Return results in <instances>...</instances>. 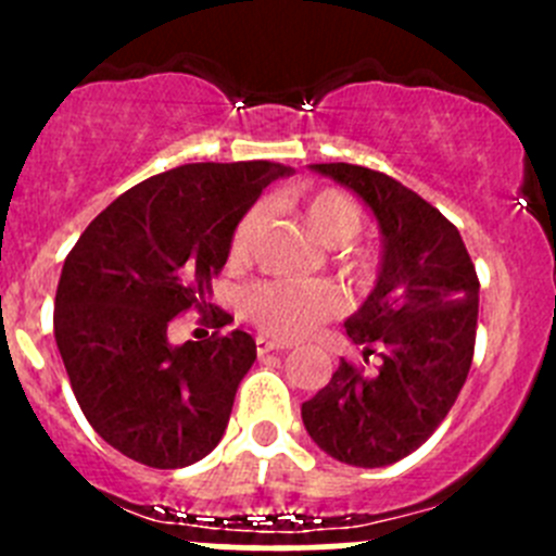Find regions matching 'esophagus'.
Masks as SVG:
<instances>
[{
	"label": "esophagus",
	"mask_w": 556,
	"mask_h": 556,
	"mask_svg": "<svg viewBox=\"0 0 556 556\" xmlns=\"http://www.w3.org/2000/svg\"><path fill=\"white\" fill-rule=\"evenodd\" d=\"M255 350L257 355H268V352H285L290 350V344H282V341H274V339H266V336H257L255 339Z\"/></svg>",
	"instance_id": "34e87169"
}]
</instances>
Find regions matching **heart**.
I'll return each mask as SVG.
<instances>
[{
	"mask_svg": "<svg viewBox=\"0 0 556 556\" xmlns=\"http://www.w3.org/2000/svg\"><path fill=\"white\" fill-rule=\"evenodd\" d=\"M312 237L325 247H339V268L352 282L368 285L377 277V257L350 247L363 228V212L339 188L314 190L301 204ZM261 226V210H247L231 233V257L247 255ZM244 312L252 323L279 339H301L325 319L341 312V295L325 279H266L247 290Z\"/></svg>",
	"mask_w": 556,
	"mask_h": 556,
	"instance_id": "1",
	"label": "heart"
}]
</instances>
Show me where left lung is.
I'll return each mask as SVG.
<instances>
[{
	"mask_svg": "<svg viewBox=\"0 0 556 556\" xmlns=\"http://www.w3.org/2000/svg\"><path fill=\"white\" fill-rule=\"evenodd\" d=\"M312 169L371 206L384 255L377 288L344 323L363 361L379 355L377 371L341 357L301 417L330 457L382 468L419 450L457 401L473 361L479 277L457 226L406 185L366 166Z\"/></svg>",
	"mask_w": 556,
	"mask_h": 556,
	"instance_id": "obj_1",
	"label": "left lung"
}]
</instances>
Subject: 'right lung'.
Here are the masks:
<instances>
[{
    "instance_id": "right-lung-1",
    "label": "right lung",
    "mask_w": 556,
    "mask_h": 556,
    "mask_svg": "<svg viewBox=\"0 0 556 556\" xmlns=\"http://www.w3.org/2000/svg\"><path fill=\"white\" fill-rule=\"evenodd\" d=\"M274 161L185 164L117 195L66 255L53 330L72 392L110 446L150 468H185L226 433L255 363L244 330L169 344V323L199 309L212 328V279L231 233L271 179Z\"/></svg>"
}]
</instances>
